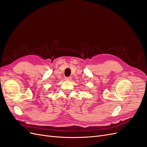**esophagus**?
I'll list each match as a JSON object with an SVG mask.
<instances>
[{"mask_svg":"<svg viewBox=\"0 0 147 147\" xmlns=\"http://www.w3.org/2000/svg\"><path fill=\"white\" fill-rule=\"evenodd\" d=\"M66 80H71L72 79V77H65V78Z\"/></svg>","mask_w":147,"mask_h":147,"instance_id":"obj_1","label":"esophagus"}]
</instances>
